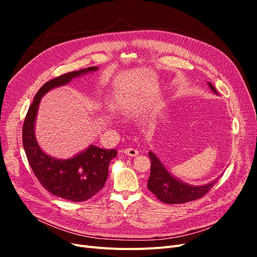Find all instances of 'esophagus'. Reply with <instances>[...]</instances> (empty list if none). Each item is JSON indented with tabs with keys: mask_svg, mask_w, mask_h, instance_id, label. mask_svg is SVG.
Instances as JSON below:
<instances>
[{
	"mask_svg": "<svg viewBox=\"0 0 257 257\" xmlns=\"http://www.w3.org/2000/svg\"><path fill=\"white\" fill-rule=\"evenodd\" d=\"M123 152H124V154H126L127 157H132V158H135V157H137L138 155V150H136V149H133V148H128V149H125V150H123Z\"/></svg>",
	"mask_w": 257,
	"mask_h": 257,
	"instance_id": "1",
	"label": "esophagus"
}]
</instances>
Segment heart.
<instances>
[{"label": "heart", "mask_w": 257, "mask_h": 257, "mask_svg": "<svg viewBox=\"0 0 257 257\" xmlns=\"http://www.w3.org/2000/svg\"><path fill=\"white\" fill-rule=\"evenodd\" d=\"M115 108H116V109H118V110H120V111H124V110L126 109L125 106H124V105H123V104H121V103H118V104H116V105H115Z\"/></svg>", "instance_id": "1"}]
</instances>
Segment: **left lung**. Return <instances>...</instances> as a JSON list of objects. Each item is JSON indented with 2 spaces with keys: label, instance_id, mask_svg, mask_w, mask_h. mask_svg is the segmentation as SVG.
<instances>
[{
  "label": "left lung",
  "instance_id": "8db88e82",
  "mask_svg": "<svg viewBox=\"0 0 257 257\" xmlns=\"http://www.w3.org/2000/svg\"><path fill=\"white\" fill-rule=\"evenodd\" d=\"M207 84L215 95H219L212 83L207 82ZM148 154L151 160V173L148 179V189L165 204H182L198 199L203 197L217 181L216 178L215 180L203 185L185 183L170 173L154 152L150 151Z\"/></svg>",
  "mask_w": 257,
  "mask_h": 257
}]
</instances>
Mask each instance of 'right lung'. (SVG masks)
Returning a JSON list of instances; mask_svg holds the SVG:
<instances>
[{"label":"right lung","instance_id":"add662e5","mask_svg":"<svg viewBox=\"0 0 257 257\" xmlns=\"http://www.w3.org/2000/svg\"><path fill=\"white\" fill-rule=\"evenodd\" d=\"M96 71L98 67L92 66L67 73L46 82L36 93L22 128L23 148L38 181L54 196L75 203L91 198L103 188L108 177L109 163L116 157V151L90 145L87 149L69 159L53 158L38 145L35 136V123L38 107L45 94L69 83L74 78Z\"/></svg>","mask_w":257,"mask_h":257}]
</instances>
